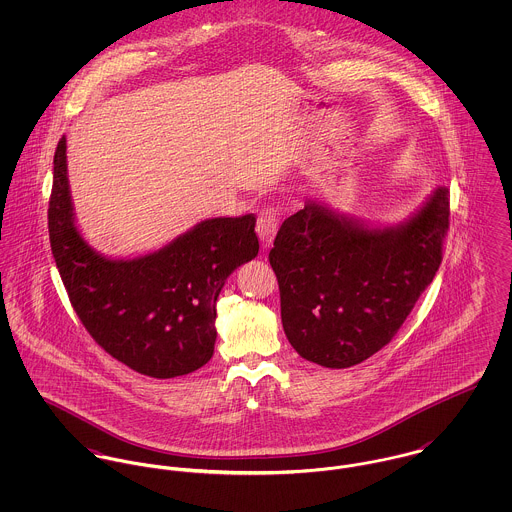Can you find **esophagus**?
Returning a JSON list of instances; mask_svg holds the SVG:
<instances>
[{
    "instance_id": "34e87169",
    "label": "esophagus",
    "mask_w": 512,
    "mask_h": 512,
    "mask_svg": "<svg viewBox=\"0 0 512 512\" xmlns=\"http://www.w3.org/2000/svg\"><path fill=\"white\" fill-rule=\"evenodd\" d=\"M278 224H280V211L278 209L266 207L260 213L258 222H256V232H258L264 248H268L272 244V240H274V236L278 232Z\"/></svg>"
}]
</instances>
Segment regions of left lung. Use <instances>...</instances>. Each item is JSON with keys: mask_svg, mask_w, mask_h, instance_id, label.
<instances>
[{"mask_svg": "<svg viewBox=\"0 0 512 512\" xmlns=\"http://www.w3.org/2000/svg\"><path fill=\"white\" fill-rule=\"evenodd\" d=\"M447 228L445 187L398 224L372 226L317 201L284 220L270 264L297 355L349 368L388 345L432 284Z\"/></svg>", "mask_w": 512, "mask_h": 512, "instance_id": "left-lung-1", "label": "left lung"}]
</instances>
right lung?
<instances>
[{
  "label": "right lung",
  "instance_id": "obj_1",
  "mask_svg": "<svg viewBox=\"0 0 512 512\" xmlns=\"http://www.w3.org/2000/svg\"><path fill=\"white\" fill-rule=\"evenodd\" d=\"M254 224V215L201 220L155 252L108 258L76 226L65 136L55 151L49 238L61 280L92 339L140 374L173 378L211 361L217 297L256 258Z\"/></svg>",
  "mask_w": 512,
  "mask_h": 512
}]
</instances>
